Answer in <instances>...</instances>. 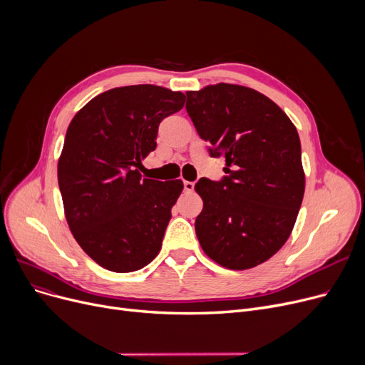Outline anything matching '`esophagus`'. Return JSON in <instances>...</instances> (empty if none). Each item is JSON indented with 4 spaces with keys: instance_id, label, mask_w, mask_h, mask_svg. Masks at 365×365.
<instances>
[{
    "instance_id": "1",
    "label": "esophagus",
    "mask_w": 365,
    "mask_h": 365,
    "mask_svg": "<svg viewBox=\"0 0 365 365\" xmlns=\"http://www.w3.org/2000/svg\"><path fill=\"white\" fill-rule=\"evenodd\" d=\"M194 187H195V183H194V182H189V180H185V182H183V189L186 190V192H192Z\"/></svg>"
}]
</instances>
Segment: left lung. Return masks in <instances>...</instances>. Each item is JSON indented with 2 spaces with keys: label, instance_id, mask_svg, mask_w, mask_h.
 Returning a JSON list of instances; mask_svg holds the SVG:
<instances>
[{
  "label": "left lung",
  "instance_id": "1",
  "mask_svg": "<svg viewBox=\"0 0 365 365\" xmlns=\"http://www.w3.org/2000/svg\"><path fill=\"white\" fill-rule=\"evenodd\" d=\"M186 110L226 176L201 178L195 232L205 255L227 269L271 259L289 240L304 194L300 139L264 94L235 84L186 91Z\"/></svg>",
  "mask_w": 365,
  "mask_h": 365
}]
</instances>
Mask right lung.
<instances>
[{
	"label": "right lung",
	"instance_id": "1",
	"mask_svg": "<svg viewBox=\"0 0 365 365\" xmlns=\"http://www.w3.org/2000/svg\"><path fill=\"white\" fill-rule=\"evenodd\" d=\"M185 94L150 84L108 90L71 121L57 179L71 232L112 272L142 269L161 250L182 180L142 178L138 167L157 148L160 123Z\"/></svg>",
	"mask_w": 365,
	"mask_h": 365
}]
</instances>
